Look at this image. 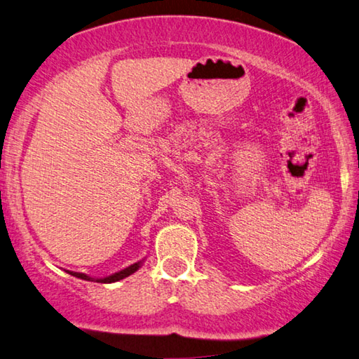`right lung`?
<instances>
[{
	"mask_svg": "<svg viewBox=\"0 0 359 359\" xmlns=\"http://www.w3.org/2000/svg\"><path fill=\"white\" fill-rule=\"evenodd\" d=\"M144 261H145V258H142L141 261H137V263L130 264L128 267H125V269L114 272V274L106 276V277H92V276L83 274V272H74V271H65V272H68L69 276H74V277H77V278H82V280L98 282V283H114V282L121 280V278H125V277H128V276H131V274H135V272L139 269V267H141V266L144 264Z\"/></svg>",
	"mask_w": 359,
	"mask_h": 359,
	"instance_id": "obj_1",
	"label": "right lung"
}]
</instances>
